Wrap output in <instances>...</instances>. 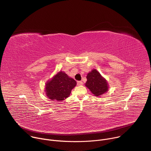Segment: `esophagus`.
Segmentation results:
<instances>
[{
	"instance_id": "esophagus-1",
	"label": "esophagus",
	"mask_w": 151,
	"mask_h": 151,
	"mask_svg": "<svg viewBox=\"0 0 151 151\" xmlns=\"http://www.w3.org/2000/svg\"><path fill=\"white\" fill-rule=\"evenodd\" d=\"M82 84H83V82H82L81 81H77V85H82Z\"/></svg>"
}]
</instances>
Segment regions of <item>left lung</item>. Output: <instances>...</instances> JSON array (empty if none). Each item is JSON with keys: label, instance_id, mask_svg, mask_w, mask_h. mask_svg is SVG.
Listing matches in <instances>:
<instances>
[{"label": "left lung", "instance_id": "1", "mask_svg": "<svg viewBox=\"0 0 151 151\" xmlns=\"http://www.w3.org/2000/svg\"><path fill=\"white\" fill-rule=\"evenodd\" d=\"M87 81L85 83L93 94L99 96L106 93L108 90L106 81L101 76L100 73L94 69L88 73L87 76Z\"/></svg>", "mask_w": 151, "mask_h": 151}]
</instances>
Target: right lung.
I'll list each match as a JSON object with an SVG mask.
<instances>
[{"label":"right lung","instance_id":"right-lung-1","mask_svg":"<svg viewBox=\"0 0 151 151\" xmlns=\"http://www.w3.org/2000/svg\"><path fill=\"white\" fill-rule=\"evenodd\" d=\"M76 82L63 72H58L46 85V94L48 98L61 101L68 98Z\"/></svg>","mask_w":151,"mask_h":151}]
</instances>
